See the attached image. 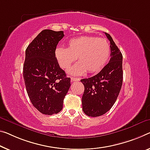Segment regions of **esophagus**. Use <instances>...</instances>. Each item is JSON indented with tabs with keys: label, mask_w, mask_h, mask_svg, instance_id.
I'll return each instance as SVG.
<instances>
[{
	"label": "esophagus",
	"mask_w": 150,
	"mask_h": 150,
	"mask_svg": "<svg viewBox=\"0 0 150 150\" xmlns=\"http://www.w3.org/2000/svg\"><path fill=\"white\" fill-rule=\"evenodd\" d=\"M79 80H80V78H74V77L71 78V82H76V81H79Z\"/></svg>",
	"instance_id": "34e87169"
}]
</instances>
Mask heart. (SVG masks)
Segmentation results:
<instances>
[{
  "instance_id": "heart-1",
  "label": "heart",
  "mask_w": 150,
  "mask_h": 150,
  "mask_svg": "<svg viewBox=\"0 0 150 150\" xmlns=\"http://www.w3.org/2000/svg\"><path fill=\"white\" fill-rule=\"evenodd\" d=\"M109 43L105 38L82 36L69 40L67 48L58 47L55 57L59 66L68 69L78 57L79 62L68 72L72 75H82L86 72L94 73L103 68L110 56Z\"/></svg>"
}]
</instances>
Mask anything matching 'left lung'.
Returning a JSON list of instances; mask_svg holds the SVG:
<instances>
[{"label": "left lung", "mask_w": 150, "mask_h": 150, "mask_svg": "<svg viewBox=\"0 0 150 150\" xmlns=\"http://www.w3.org/2000/svg\"><path fill=\"white\" fill-rule=\"evenodd\" d=\"M110 59L97 74L80 81L84 86L82 110L89 117H98L111 109L120 93L123 83V56L109 34Z\"/></svg>", "instance_id": "1"}]
</instances>
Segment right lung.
Returning a JSON list of instances; mask_svg holds the SVG:
<instances>
[{
	"mask_svg": "<svg viewBox=\"0 0 150 150\" xmlns=\"http://www.w3.org/2000/svg\"><path fill=\"white\" fill-rule=\"evenodd\" d=\"M64 31L45 29L31 41L25 51L23 78L29 98L41 113L52 115L60 112L70 86L55 57L57 43Z\"/></svg>",
	"mask_w": 150,
	"mask_h": 150,
	"instance_id": "1",
	"label": "right lung"
}]
</instances>
